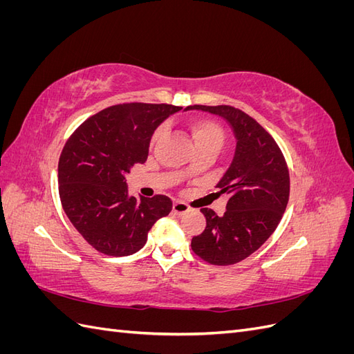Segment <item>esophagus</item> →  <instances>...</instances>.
Masks as SVG:
<instances>
[{
	"label": "esophagus",
	"instance_id": "1",
	"mask_svg": "<svg viewBox=\"0 0 354 354\" xmlns=\"http://www.w3.org/2000/svg\"><path fill=\"white\" fill-rule=\"evenodd\" d=\"M189 209L190 208H189V205H187L186 202H183V201H174V203H173V212L178 214V216L187 212Z\"/></svg>",
	"mask_w": 354,
	"mask_h": 354
}]
</instances>
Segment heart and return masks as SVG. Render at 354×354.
I'll return each mask as SVG.
<instances>
[{
    "label": "heart",
    "instance_id": "obj_1",
    "mask_svg": "<svg viewBox=\"0 0 354 354\" xmlns=\"http://www.w3.org/2000/svg\"><path fill=\"white\" fill-rule=\"evenodd\" d=\"M187 128L194 137V142L198 147V152L202 151V149L207 147H214V149H220V146L224 142V128L221 127L220 122H217L212 118H207V116H195L187 122ZM164 136V128L159 127L158 130H155V133L152 134L151 138V145H156L160 137ZM187 173H192L195 171V164H189L186 167Z\"/></svg>",
    "mask_w": 354,
    "mask_h": 354
}]
</instances>
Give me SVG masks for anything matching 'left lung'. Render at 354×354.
<instances>
[{"label":"left lung","instance_id":"8db88e82","mask_svg":"<svg viewBox=\"0 0 354 354\" xmlns=\"http://www.w3.org/2000/svg\"><path fill=\"white\" fill-rule=\"evenodd\" d=\"M226 120L236 137V151L218 181L229 201L221 217L201 208L207 226L192 238V250L203 261L229 266L245 260L270 238L289 199V171L274 138L248 113L227 104L187 106Z\"/></svg>","mask_w":354,"mask_h":354}]
</instances>
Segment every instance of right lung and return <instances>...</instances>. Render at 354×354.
<instances>
[{
  "label": "right lung",
  "instance_id": "add662e5",
  "mask_svg": "<svg viewBox=\"0 0 354 354\" xmlns=\"http://www.w3.org/2000/svg\"><path fill=\"white\" fill-rule=\"evenodd\" d=\"M181 108L122 103L90 116L59 159V195L68 218L94 250L111 257L142 250L153 224L173 209L165 195H128L125 174L147 159L156 127Z\"/></svg>",
  "mask_w": 354,
  "mask_h": 354
}]
</instances>
